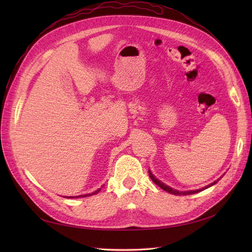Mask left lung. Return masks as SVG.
<instances>
[{"label": "left lung", "instance_id": "1", "mask_svg": "<svg viewBox=\"0 0 252 252\" xmlns=\"http://www.w3.org/2000/svg\"><path fill=\"white\" fill-rule=\"evenodd\" d=\"M149 172V177H150V179L152 180V182L155 183V184H157L158 187H161L163 190H165V191H167V192H169V193H172V194H174V195H187V194H193V193H196V192H200V191H203V190H205V189H207V188H209V187H211V186H213L215 184H217V183L220 180V178L223 177H220V179H218L217 181H215L213 183H211V184H209V185H207V186H205V187H203V188H201V189H195V190H188V191H179V190H177V189H173V188H171L170 186H168V185H166V184H164L163 182H161L159 180H158L154 174H152V172H151V170H149L148 171Z\"/></svg>", "mask_w": 252, "mask_h": 252}]
</instances>
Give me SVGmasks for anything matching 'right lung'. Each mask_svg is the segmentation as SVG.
<instances>
[{"label":"right lung","instance_id":"obj_1","mask_svg":"<svg viewBox=\"0 0 252 252\" xmlns=\"http://www.w3.org/2000/svg\"><path fill=\"white\" fill-rule=\"evenodd\" d=\"M104 186V185H103ZM103 188V187H102ZM100 190H101V188H98L97 190H95V191H94V192H91V193H86V194H81V195H77V196H64V197H68V199H77V197H87V196H90V195H94V194H96L97 192H100Z\"/></svg>","mask_w":252,"mask_h":252}]
</instances>
